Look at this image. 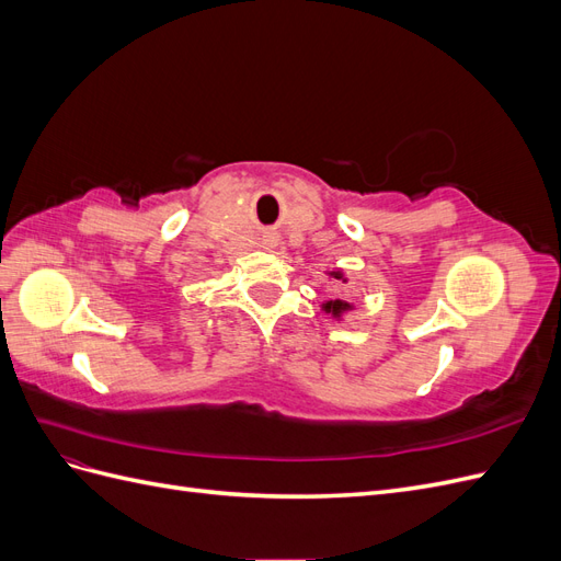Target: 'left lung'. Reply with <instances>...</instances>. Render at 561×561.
<instances>
[{"instance_id": "obj_1", "label": "left lung", "mask_w": 561, "mask_h": 561, "mask_svg": "<svg viewBox=\"0 0 561 561\" xmlns=\"http://www.w3.org/2000/svg\"><path fill=\"white\" fill-rule=\"evenodd\" d=\"M330 276H332L334 280H344V283H346L342 271H330ZM322 309H325V313H332L334 318H342L346 311H351V304L344 301V299H330L328 304H322Z\"/></svg>"}]
</instances>
